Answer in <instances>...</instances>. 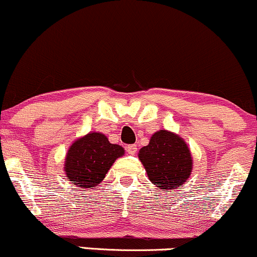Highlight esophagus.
Listing matches in <instances>:
<instances>
[{
    "mask_svg": "<svg viewBox=\"0 0 257 257\" xmlns=\"http://www.w3.org/2000/svg\"><path fill=\"white\" fill-rule=\"evenodd\" d=\"M127 153L130 155H135L136 153H137V146H135V144H131V146H127Z\"/></svg>",
    "mask_w": 257,
    "mask_h": 257,
    "instance_id": "34e87169",
    "label": "esophagus"
}]
</instances>
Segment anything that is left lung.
<instances>
[{
  "label": "left lung",
  "mask_w": 257,
  "mask_h": 257,
  "mask_svg": "<svg viewBox=\"0 0 257 257\" xmlns=\"http://www.w3.org/2000/svg\"><path fill=\"white\" fill-rule=\"evenodd\" d=\"M138 158L150 182L164 191L178 188L191 176L192 158L188 144L167 130L155 132Z\"/></svg>",
  "instance_id": "left-lung-1"
}]
</instances>
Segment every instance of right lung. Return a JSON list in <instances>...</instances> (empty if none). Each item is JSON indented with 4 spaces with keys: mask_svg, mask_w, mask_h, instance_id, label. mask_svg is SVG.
Wrapping results in <instances>:
<instances>
[{
    "mask_svg": "<svg viewBox=\"0 0 257 257\" xmlns=\"http://www.w3.org/2000/svg\"><path fill=\"white\" fill-rule=\"evenodd\" d=\"M125 153L111 144L103 134L90 132L69 147L65 159V173L80 189H92L104 179L111 165Z\"/></svg>",
    "mask_w": 257,
    "mask_h": 257,
    "instance_id": "add662e5",
    "label": "right lung"
}]
</instances>
